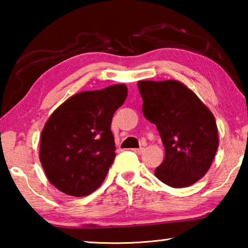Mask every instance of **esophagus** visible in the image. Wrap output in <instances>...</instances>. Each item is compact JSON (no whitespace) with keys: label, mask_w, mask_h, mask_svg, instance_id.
<instances>
[{"label":"esophagus","mask_w":248,"mask_h":248,"mask_svg":"<svg viewBox=\"0 0 248 248\" xmlns=\"http://www.w3.org/2000/svg\"><path fill=\"white\" fill-rule=\"evenodd\" d=\"M134 151V153H137V154H142L143 153V151H144V148H139V149H134L133 150Z\"/></svg>","instance_id":"1"}]
</instances>
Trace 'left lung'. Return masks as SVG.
<instances>
[{
    "label": "left lung",
    "instance_id": "obj_1",
    "mask_svg": "<svg viewBox=\"0 0 248 248\" xmlns=\"http://www.w3.org/2000/svg\"><path fill=\"white\" fill-rule=\"evenodd\" d=\"M138 87L145 119L156 125L165 148V158L155 176L173 188L198 182L219 146L215 116L179 81H139Z\"/></svg>",
    "mask_w": 248,
    "mask_h": 248
}]
</instances>
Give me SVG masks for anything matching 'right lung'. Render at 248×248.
Returning a JSON list of instances; mask_svg holds the SVG:
<instances>
[{"label": "right lung", "mask_w": 248, "mask_h": 248, "mask_svg": "<svg viewBox=\"0 0 248 248\" xmlns=\"http://www.w3.org/2000/svg\"><path fill=\"white\" fill-rule=\"evenodd\" d=\"M127 95L124 84L82 92L49 117L41 132L39 158L59 190L83 197L102 185L116 156L112 116Z\"/></svg>", "instance_id": "add662e5"}]
</instances>
